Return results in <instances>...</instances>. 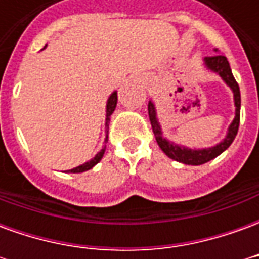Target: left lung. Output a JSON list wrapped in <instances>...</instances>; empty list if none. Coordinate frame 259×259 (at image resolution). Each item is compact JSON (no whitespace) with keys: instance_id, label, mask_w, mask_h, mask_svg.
Segmentation results:
<instances>
[{"instance_id":"1","label":"left lung","mask_w":259,"mask_h":259,"mask_svg":"<svg viewBox=\"0 0 259 259\" xmlns=\"http://www.w3.org/2000/svg\"><path fill=\"white\" fill-rule=\"evenodd\" d=\"M217 55L212 57H205L204 58V66L208 70H211L213 73L219 74V77L230 87V90L233 93L234 100V119L232 120V123L229 126L228 133L225 136L221 143H218L217 146L208 147V148H189V147L180 146L176 144L174 141H169L166 137H163L162 127L161 123L157 118V108L155 104L150 100L148 101V116H150V122H151L152 132L155 136L159 148L165 152V155H168L170 159H175L178 162L185 163V165H202V163L211 161L213 158H217L218 155H221L225 150H228L229 146L233 143L234 137L237 135L240 124V107H241V98H240V89L237 81L233 77L232 69L229 65L228 58L218 53V50H215Z\"/></svg>"}]
</instances>
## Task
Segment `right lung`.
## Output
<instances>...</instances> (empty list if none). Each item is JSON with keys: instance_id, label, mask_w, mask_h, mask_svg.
<instances>
[{"instance_id": "add662e5", "label": "right lung", "mask_w": 259, "mask_h": 259, "mask_svg": "<svg viewBox=\"0 0 259 259\" xmlns=\"http://www.w3.org/2000/svg\"><path fill=\"white\" fill-rule=\"evenodd\" d=\"M47 47V46H46ZM44 47V48H46ZM42 48V50H44ZM116 104H118V93L116 91H113L112 94L109 96V98H108L107 101V115H105V127L108 126V123H109V116L112 115L113 111H115V108H116ZM108 141V135L105 136V140H104V143H107ZM104 152H105V146L102 147L100 151L97 152L96 157L91 158L89 162H84L83 165H79V166H76V168L70 169V170H68V172H70V174H81V172H85V170H89V169H91L93 166H96L97 163L101 161V158L104 157Z\"/></svg>"}]
</instances>
